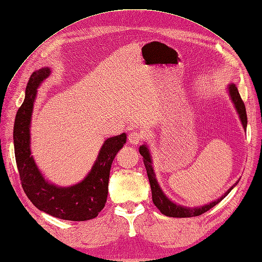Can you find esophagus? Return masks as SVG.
<instances>
[{
	"label": "esophagus",
	"mask_w": 262,
	"mask_h": 262,
	"mask_svg": "<svg viewBox=\"0 0 262 262\" xmlns=\"http://www.w3.org/2000/svg\"><path fill=\"white\" fill-rule=\"evenodd\" d=\"M143 139H144L143 133H142V132H138V131L130 133L129 137H128V140H129V142H130L132 145H138L139 143H141V141H142Z\"/></svg>",
	"instance_id": "esophagus-1"
}]
</instances>
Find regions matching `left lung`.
Returning <instances> with one entry per match:
<instances>
[{"label": "left lung", "instance_id": "1", "mask_svg": "<svg viewBox=\"0 0 262 262\" xmlns=\"http://www.w3.org/2000/svg\"><path fill=\"white\" fill-rule=\"evenodd\" d=\"M229 89V95L231 97V100L234 104V107L237 111V114L239 116L241 121H242V124L244 129L246 130V125H247V115H246V108H245V104L241 98L238 90L236 88V86L234 83H231L228 87ZM140 154L143 156V161L146 167V171H147V176L148 180L150 183V188H151V194H152V202L154 204L158 207V210L165 216L169 217H180V218H184V217H194V216H199L201 215L207 211H210L212 207H214L216 204H218L221 202L225 196L228 195V193L231 191L233 188L236 186V184L238 182H236L231 188H229L228 191L222 196L219 198L218 200L208 203L206 205L203 206H199V207H187V206H182L176 204L174 202H172L169 198H167L163 191L161 190V188L156 180V175L152 169V162H151V157H150V152L149 149L146 145H142L140 146Z\"/></svg>", "mask_w": 262, "mask_h": 262}]
</instances>
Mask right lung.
<instances>
[{"instance_id": "obj_1", "label": "right lung", "mask_w": 262, "mask_h": 262, "mask_svg": "<svg viewBox=\"0 0 262 262\" xmlns=\"http://www.w3.org/2000/svg\"><path fill=\"white\" fill-rule=\"evenodd\" d=\"M50 74L43 68L31 75L26 88V98L19 107L14 125V146L21 186L39 211L72 222L96 218L105 206L113 160L127 141V134L112 137L104 142L91 171L80 183L71 187H58L44 179L31 156L30 124L36 89Z\"/></svg>"}]
</instances>
